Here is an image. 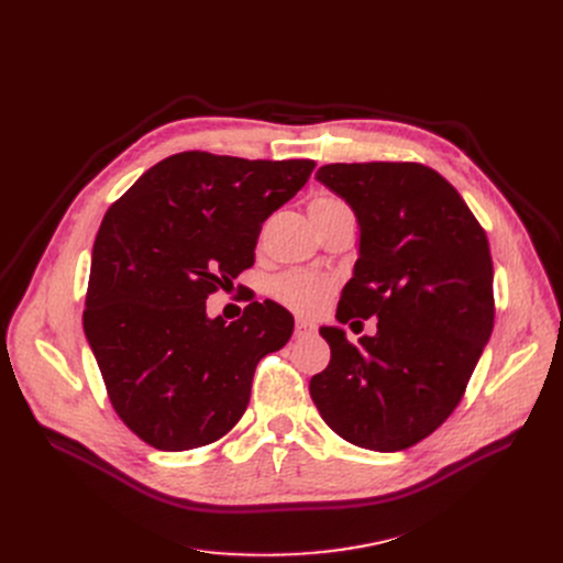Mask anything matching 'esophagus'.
<instances>
[{
	"label": "esophagus",
	"instance_id": "esophagus-1",
	"mask_svg": "<svg viewBox=\"0 0 563 563\" xmlns=\"http://www.w3.org/2000/svg\"><path fill=\"white\" fill-rule=\"evenodd\" d=\"M294 333H297V338L310 335V333H314V323L303 317H297V321H294Z\"/></svg>",
	"mask_w": 563,
	"mask_h": 563
}]
</instances>
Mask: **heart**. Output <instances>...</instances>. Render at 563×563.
Instances as JSON below:
<instances>
[{
  "label": "heart",
  "instance_id": "heart-1",
  "mask_svg": "<svg viewBox=\"0 0 563 563\" xmlns=\"http://www.w3.org/2000/svg\"><path fill=\"white\" fill-rule=\"evenodd\" d=\"M346 202L333 194H319L310 202V214L321 210H344ZM335 289L333 278L314 272H287L272 283L274 299L294 312L314 314L319 312Z\"/></svg>",
  "mask_w": 563,
  "mask_h": 563
}]
</instances>
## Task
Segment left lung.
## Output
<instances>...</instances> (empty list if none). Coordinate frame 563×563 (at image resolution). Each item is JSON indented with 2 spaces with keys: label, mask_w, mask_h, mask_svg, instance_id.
I'll return each mask as SVG.
<instances>
[{
  "label": "left lung",
  "mask_w": 563,
  "mask_h": 563,
  "mask_svg": "<svg viewBox=\"0 0 563 563\" xmlns=\"http://www.w3.org/2000/svg\"><path fill=\"white\" fill-rule=\"evenodd\" d=\"M317 180L349 202L361 225L335 317L378 323L358 344L338 327L319 329L331 363L310 378V397L351 445L399 452L452 416L493 333L486 232L424 164H327Z\"/></svg>",
  "instance_id": "1"
}]
</instances>
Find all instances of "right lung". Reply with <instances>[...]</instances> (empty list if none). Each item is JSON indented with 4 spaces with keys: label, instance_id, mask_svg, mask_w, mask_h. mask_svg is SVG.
I'll list each match as a JSON object with an SVG mask.
<instances>
[{
    "label": "right lung",
    "instance_id": "right-lung-1",
    "mask_svg": "<svg viewBox=\"0 0 563 563\" xmlns=\"http://www.w3.org/2000/svg\"><path fill=\"white\" fill-rule=\"evenodd\" d=\"M312 168L177 153L107 210L84 333L113 410L147 445L185 452L225 435L249 406L257 363L291 338L294 317L269 299L230 323L207 317L205 299L253 266L262 223Z\"/></svg>",
    "mask_w": 563,
    "mask_h": 563
}]
</instances>
